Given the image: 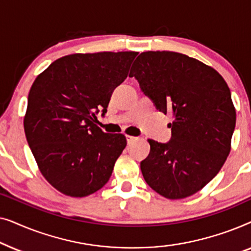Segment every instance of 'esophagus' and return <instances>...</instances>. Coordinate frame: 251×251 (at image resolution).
Segmentation results:
<instances>
[{
  "label": "esophagus",
  "mask_w": 251,
  "mask_h": 251,
  "mask_svg": "<svg viewBox=\"0 0 251 251\" xmlns=\"http://www.w3.org/2000/svg\"><path fill=\"white\" fill-rule=\"evenodd\" d=\"M126 142H128V144H129V145H130V144H131V143H133V142H135V140H137V137H133V136H129V135H126Z\"/></svg>",
  "instance_id": "esophagus-1"
}]
</instances>
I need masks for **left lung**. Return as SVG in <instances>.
Listing matches in <instances>:
<instances>
[{"label": "left lung", "instance_id": "obj_1", "mask_svg": "<svg viewBox=\"0 0 251 251\" xmlns=\"http://www.w3.org/2000/svg\"><path fill=\"white\" fill-rule=\"evenodd\" d=\"M129 76L174 118L169 143L149 139L144 179L170 200L191 197L219 173L231 151L236 113L227 83L212 67L173 51L142 52Z\"/></svg>", "mask_w": 251, "mask_h": 251}]
</instances>
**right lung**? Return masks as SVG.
I'll return each mask as SVG.
<instances>
[{
  "label": "right lung",
  "instance_id": "1",
  "mask_svg": "<svg viewBox=\"0 0 251 251\" xmlns=\"http://www.w3.org/2000/svg\"><path fill=\"white\" fill-rule=\"evenodd\" d=\"M138 52L73 53L37 75L28 94L24 129L48 183L73 198L104 186L126 146L122 133L96 125L114 89L128 76Z\"/></svg>",
  "mask_w": 251,
  "mask_h": 251
}]
</instances>
